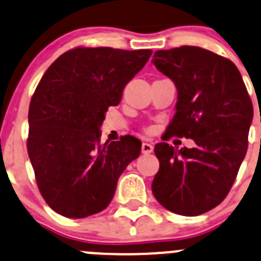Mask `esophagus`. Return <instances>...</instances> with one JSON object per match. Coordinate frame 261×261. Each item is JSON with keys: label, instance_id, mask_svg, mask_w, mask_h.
Segmentation results:
<instances>
[{"label": "esophagus", "instance_id": "obj_1", "mask_svg": "<svg viewBox=\"0 0 261 261\" xmlns=\"http://www.w3.org/2000/svg\"><path fill=\"white\" fill-rule=\"evenodd\" d=\"M153 149H154V146L149 143H143V145H141V151H143L144 154L151 153V151H153Z\"/></svg>", "mask_w": 261, "mask_h": 261}]
</instances>
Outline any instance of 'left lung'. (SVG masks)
Instances as JSON below:
<instances>
[{
    "instance_id": "left-lung-1",
    "label": "left lung",
    "mask_w": 261,
    "mask_h": 261,
    "mask_svg": "<svg viewBox=\"0 0 261 261\" xmlns=\"http://www.w3.org/2000/svg\"><path fill=\"white\" fill-rule=\"evenodd\" d=\"M151 62L178 92L167 133L195 143L191 149L154 146L159 171L151 191L176 214L206 213L228 195L246 155L252 102L236 65L212 50L194 45L161 49Z\"/></svg>"
}]
</instances>
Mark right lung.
<instances>
[{
    "label": "right lung",
    "instance_id": "right-lung-1",
    "mask_svg": "<svg viewBox=\"0 0 261 261\" xmlns=\"http://www.w3.org/2000/svg\"><path fill=\"white\" fill-rule=\"evenodd\" d=\"M151 49L76 47L61 55L40 79L29 106L27 146L45 203L67 218L108 206L118 177L140 155L131 135L99 143V126Z\"/></svg>",
    "mask_w": 261,
    "mask_h": 261
}]
</instances>
